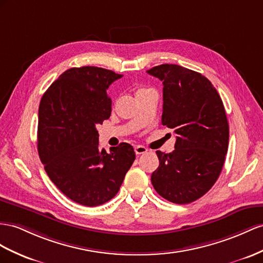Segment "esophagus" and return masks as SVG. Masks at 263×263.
I'll list each match as a JSON object with an SVG mask.
<instances>
[{
  "label": "esophagus",
  "instance_id": "1",
  "mask_svg": "<svg viewBox=\"0 0 263 263\" xmlns=\"http://www.w3.org/2000/svg\"><path fill=\"white\" fill-rule=\"evenodd\" d=\"M134 151H136L137 154H143V153L147 152V149L143 145H137L136 147H134Z\"/></svg>",
  "mask_w": 263,
  "mask_h": 263
}]
</instances>
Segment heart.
Segmentation results:
<instances>
[{
	"instance_id": "1",
	"label": "heart",
	"mask_w": 263,
	"mask_h": 263,
	"mask_svg": "<svg viewBox=\"0 0 263 263\" xmlns=\"http://www.w3.org/2000/svg\"><path fill=\"white\" fill-rule=\"evenodd\" d=\"M147 90H150V89H145V87H140V89L137 90V94L143 93V92H145V91H147Z\"/></svg>"
}]
</instances>
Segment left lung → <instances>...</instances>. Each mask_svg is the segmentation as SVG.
I'll use <instances>...</instances> for the list:
<instances>
[{
  "label": "left lung",
  "instance_id": "left-lung-1",
  "mask_svg": "<svg viewBox=\"0 0 263 263\" xmlns=\"http://www.w3.org/2000/svg\"><path fill=\"white\" fill-rule=\"evenodd\" d=\"M146 72L162 81V124L177 134L173 152L157 151L160 164L151 182L165 200L191 203L211 189L224 163L229 124L223 103L199 72L177 64H161Z\"/></svg>",
  "mask_w": 263,
  "mask_h": 263
}]
</instances>
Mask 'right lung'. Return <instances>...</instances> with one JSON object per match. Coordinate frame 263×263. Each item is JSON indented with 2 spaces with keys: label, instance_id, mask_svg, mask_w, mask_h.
<instances>
[{
  "label": "right lung",
  "instance_id": "obj_1",
  "mask_svg": "<svg viewBox=\"0 0 263 263\" xmlns=\"http://www.w3.org/2000/svg\"><path fill=\"white\" fill-rule=\"evenodd\" d=\"M122 74L97 66L66 70L43 94L37 151L49 178L72 201L98 206L116 197L134 159L133 146L99 150L97 126L111 116L106 90Z\"/></svg>",
  "mask_w": 263,
  "mask_h": 263
}]
</instances>
